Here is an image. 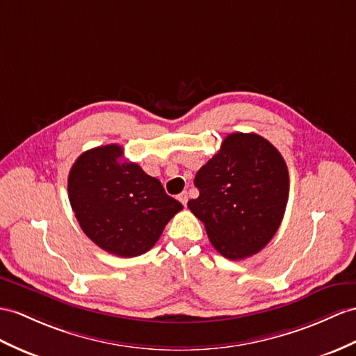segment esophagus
I'll use <instances>...</instances> for the list:
<instances>
[{"mask_svg":"<svg viewBox=\"0 0 356 356\" xmlns=\"http://www.w3.org/2000/svg\"><path fill=\"white\" fill-rule=\"evenodd\" d=\"M178 201L183 204V205H186L187 204V201H188V195H187V192H183V193H179L178 195Z\"/></svg>","mask_w":356,"mask_h":356,"instance_id":"obj_1","label":"esophagus"}]
</instances>
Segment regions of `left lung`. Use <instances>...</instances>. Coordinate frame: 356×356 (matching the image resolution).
Masks as SVG:
<instances>
[{
    "mask_svg": "<svg viewBox=\"0 0 356 356\" xmlns=\"http://www.w3.org/2000/svg\"><path fill=\"white\" fill-rule=\"evenodd\" d=\"M199 196L187 207L205 225L211 245L228 259L259 252L278 231L289 201L282 155L255 133H232L197 170Z\"/></svg>",
    "mask_w": 356,
    "mask_h": 356,
    "instance_id": "8db88e82",
    "label": "left lung"
}]
</instances>
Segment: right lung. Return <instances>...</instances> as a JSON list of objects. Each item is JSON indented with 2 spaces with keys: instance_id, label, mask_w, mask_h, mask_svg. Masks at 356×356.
Masks as SVG:
<instances>
[{
  "instance_id": "obj_1",
  "label": "right lung",
  "mask_w": 356,
  "mask_h": 356,
  "mask_svg": "<svg viewBox=\"0 0 356 356\" xmlns=\"http://www.w3.org/2000/svg\"><path fill=\"white\" fill-rule=\"evenodd\" d=\"M72 211L95 245L116 257H138L157 243L168 222L183 210L160 181L124 160L119 145L83 152L67 177Z\"/></svg>"
}]
</instances>
